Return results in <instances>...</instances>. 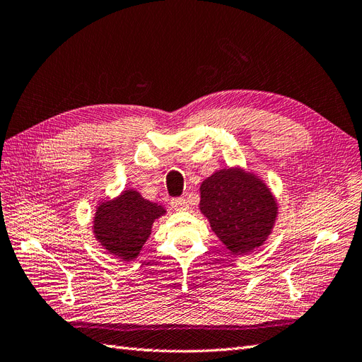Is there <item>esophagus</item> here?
Instances as JSON below:
<instances>
[{"label": "esophagus", "instance_id": "34e87169", "mask_svg": "<svg viewBox=\"0 0 362 362\" xmlns=\"http://www.w3.org/2000/svg\"><path fill=\"white\" fill-rule=\"evenodd\" d=\"M171 208L175 211H187L188 209V202L183 197H177L171 200Z\"/></svg>", "mask_w": 362, "mask_h": 362}]
</instances>
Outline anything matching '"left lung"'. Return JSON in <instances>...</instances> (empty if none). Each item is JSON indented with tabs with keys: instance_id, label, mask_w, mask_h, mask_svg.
<instances>
[{
	"instance_id": "left-lung-1",
	"label": "left lung",
	"mask_w": 362,
	"mask_h": 362,
	"mask_svg": "<svg viewBox=\"0 0 362 362\" xmlns=\"http://www.w3.org/2000/svg\"><path fill=\"white\" fill-rule=\"evenodd\" d=\"M200 197L202 214L230 253H249L272 233L277 203L255 174L238 168L216 171L202 183Z\"/></svg>"
}]
</instances>
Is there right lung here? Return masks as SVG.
Here are the masks:
<instances>
[{"label": "right lung", "mask_w": 362, "mask_h": 362, "mask_svg": "<svg viewBox=\"0 0 362 362\" xmlns=\"http://www.w3.org/2000/svg\"><path fill=\"white\" fill-rule=\"evenodd\" d=\"M165 214L158 203L146 200L133 189H126L115 200L101 203L94 218V233L105 249L124 261L139 255L151 233L154 220Z\"/></svg>", "instance_id": "1"}]
</instances>
